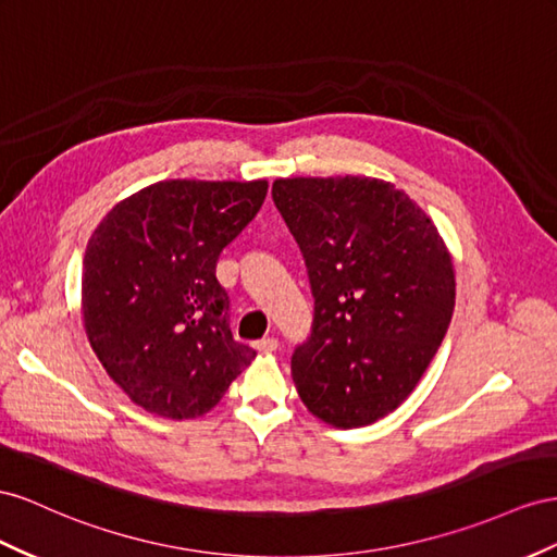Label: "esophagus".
Instances as JSON below:
<instances>
[{"mask_svg":"<svg viewBox=\"0 0 557 557\" xmlns=\"http://www.w3.org/2000/svg\"><path fill=\"white\" fill-rule=\"evenodd\" d=\"M255 349L262 351V354H269V351H276L278 349V339L276 337H264V339H258L252 344Z\"/></svg>","mask_w":557,"mask_h":557,"instance_id":"1","label":"esophagus"}]
</instances>
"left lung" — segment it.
<instances>
[{"label":"left lung","instance_id":"obj_1","mask_svg":"<svg viewBox=\"0 0 557 557\" xmlns=\"http://www.w3.org/2000/svg\"><path fill=\"white\" fill-rule=\"evenodd\" d=\"M272 197L302 250L313 323L293 354L311 414L377 422L412 394L455 311V269L431 218L377 177L276 180Z\"/></svg>","mask_w":557,"mask_h":557}]
</instances>
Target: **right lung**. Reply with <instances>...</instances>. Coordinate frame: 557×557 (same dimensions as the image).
<instances>
[{
    "instance_id": "add662e5",
    "label": "right lung",
    "mask_w": 557,
    "mask_h": 557,
    "mask_svg": "<svg viewBox=\"0 0 557 557\" xmlns=\"http://www.w3.org/2000/svg\"><path fill=\"white\" fill-rule=\"evenodd\" d=\"M267 180H166L116 203L88 238L82 313L124 394L166 419L215 408L255 351L230 330L215 267L267 197Z\"/></svg>"
}]
</instances>
